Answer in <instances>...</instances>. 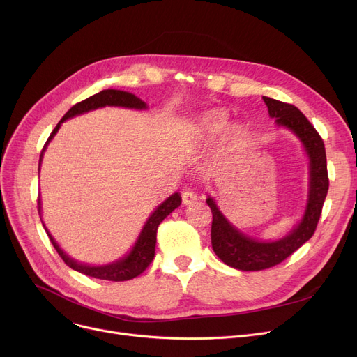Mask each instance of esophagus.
<instances>
[{"label": "esophagus", "instance_id": "1", "mask_svg": "<svg viewBox=\"0 0 357 357\" xmlns=\"http://www.w3.org/2000/svg\"><path fill=\"white\" fill-rule=\"evenodd\" d=\"M181 199H183V203L184 205H192V203H195L197 200V195L192 190H185L181 193Z\"/></svg>", "mask_w": 357, "mask_h": 357}]
</instances>
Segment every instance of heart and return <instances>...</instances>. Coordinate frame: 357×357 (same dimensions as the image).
I'll use <instances>...</instances> for the list:
<instances>
[{
	"label": "heart",
	"mask_w": 357,
	"mask_h": 357,
	"mask_svg": "<svg viewBox=\"0 0 357 357\" xmlns=\"http://www.w3.org/2000/svg\"><path fill=\"white\" fill-rule=\"evenodd\" d=\"M228 125L227 114L220 112H211L199 119L197 132L202 138L213 139L225 130ZM243 130L240 128H229L224 135V149H235L243 141Z\"/></svg>",
	"instance_id": "heart-1"
}]
</instances>
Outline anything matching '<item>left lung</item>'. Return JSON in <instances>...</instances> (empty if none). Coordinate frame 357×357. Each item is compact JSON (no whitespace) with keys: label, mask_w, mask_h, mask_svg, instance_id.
Here are the masks:
<instances>
[{"label":"left lung","mask_w":357,"mask_h":357,"mask_svg":"<svg viewBox=\"0 0 357 357\" xmlns=\"http://www.w3.org/2000/svg\"><path fill=\"white\" fill-rule=\"evenodd\" d=\"M268 109L270 117L276 119L279 126L292 130L303 144L305 151L310 157V193L308 203L299 225L292 229L282 240L278 241H259L236 229L229 220L220 213L212 197L206 203L212 211V248L216 256L225 264L244 270H264L282 263L294 254L302 244L307 243L315 232L321 216L322 205L328 192V173L324 141L311 125L303 113L283 101L263 97Z\"/></svg>","instance_id":"obj_1"}]
</instances>
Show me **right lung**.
Here are the masks:
<instances>
[{
	"instance_id": "1",
	"label": "right lung",
	"mask_w": 357,
	"mask_h": 357,
	"mask_svg": "<svg viewBox=\"0 0 357 357\" xmlns=\"http://www.w3.org/2000/svg\"><path fill=\"white\" fill-rule=\"evenodd\" d=\"M105 106H121V107L139 109V110L146 109V105L141 98H138L137 96H133L130 93L121 91V90H103L86 100H82L65 113V116L61 119V122L54 129V132L50 133L47 142L45 144V146L42 149L40 161H42V155H43V151H45L46 145L49 144L50 139L55 137V133L58 132V129L61 128V123L63 121H66V119H70V117L82 114V113H87L90 110H96L98 107H105ZM180 203H181V196L178 193H174L167 200H164L161 205L148 218L146 224L144 225V228L138 236V241L135 243L132 251L128 254V256L123 257L122 260H117V261L106 264V266H89V264H81V263L73 260L71 257H68V254H65L61 250L58 243L54 240V236L49 234V231L46 228H45V231L49 236L50 243L54 244L55 250L58 251L61 259L65 261V264L79 271V273L87 275L90 278L101 279V280H112V282L130 280L133 278L139 276L142 271L151 264L152 259H154V254H155L158 225L176 208L180 206ZM38 208H39V213H40V199H38Z\"/></svg>"
}]
</instances>
